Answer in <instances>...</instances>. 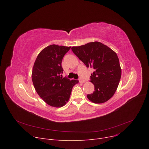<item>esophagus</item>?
<instances>
[{
  "label": "esophagus",
  "instance_id": "esophagus-1",
  "mask_svg": "<svg viewBox=\"0 0 149 149\" xmlns=\"http://www.w3.org/2000/svg\"><path fill=\"white\" fill-rule=\"evenodd\" d=\"M79 82L80 83H84V82H85V81H84L83 79L80 78V79H79Z\"/></svg>",
  "mask_w": 149,
  "mask_h": 149
}]
</instances>
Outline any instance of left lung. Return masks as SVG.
Returning <instances> with one entry per match:
<instances>
[{"mask_svg": "<svg viewBox=\"0 0 149 149\" xmlns=\"http://www.w3.org/2000/svg\"><path fill=\"white\" fill-rule=\"evenodd\" d=\"M72 52L87 67L93 68L91 82L94 93L87 95L95 104L104 103L116 93L121 76V69L117 54L100 42H93L79 47H72Z\"/></svg>", "mask_w": 149, "mask_h": 149, "instance_id": "1", "label": "left lung"}]
</instances>
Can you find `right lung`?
Wrapping results in <instances>:
<instances>
[{"label":"right lung","mask_w":149,"mask_h":149,"mask_svg":"<svg viewBox=\"0 0 149 149\" xmlns=\"http://www.w3.org/2000/svg\"><path fill=\"white\" fill-rule=\"evenodd\" d=\"M71 47L51 45L38 54L32 69V79L39 96L47 104L61 107L68 101L72 89L78 80L62 78L63 56Z\"/></svg>","instance_id":"obj_1"}]
</instances>
